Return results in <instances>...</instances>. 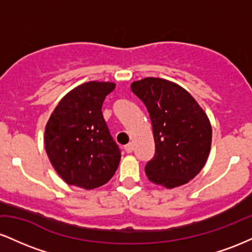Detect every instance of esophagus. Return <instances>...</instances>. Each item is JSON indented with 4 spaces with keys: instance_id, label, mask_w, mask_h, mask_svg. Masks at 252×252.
Instances as JSON below:
<instances>
[{
    "instance_id": "esophagus-1",
    "label": "esophagus",
    "mask_w": 252,
    "mask_h": 252,
    "mask_svg": "<svg viewBox=\"0 0 252 252\" xmlns=\"http://www.w3.org/2000/svg\"><path fill=\"white\" fill-rule=\"evenodd\" d=\"M124 150H126L128 154H130V153H132V150H134V147H132L131 143H128L126 147H124Z\"/></svg>"
}]
</instances>
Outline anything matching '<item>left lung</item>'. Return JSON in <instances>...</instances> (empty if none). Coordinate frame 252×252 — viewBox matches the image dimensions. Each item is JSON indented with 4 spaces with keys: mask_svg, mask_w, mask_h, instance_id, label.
<instances>
[{
    "mask_svg": "<svg viewBox=\"0 0 252 252\" xmlns=\"http://www.w3.org/2000/svg\"><path fill=\"white\" fill-rule=\"evenodd\" d=\"M131 91L149 112L155 154L146 164L153 184L174 189L192 180L206 163L212 141L209 117L196 100L178 84L144 78Z\"/></svg>",
    "mask_w": 252,
    "mask_h": 252,
    "instance_id": "left-lung-1",
    "label": "left lung"
}]
</instances>
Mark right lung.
<instances>
[{
  "instance_id": "right-lung-1",
  "label": "right lung",
  "mask_w": 252,
  "mask_h": 252,
  "mask_svg": "<svg viewBox=\"0 0 252 252\" xmlns=\"http://www.w3.org/2000/svg\"><path fill=\"white\" fill-rule=\"evenodd\" d=\"M115 83L89 82L60 100L45 129V148L66 184L85 189L103 186L116 172L121 150L110 135L102 105Z\"/></svg>"
}]
</instances>
